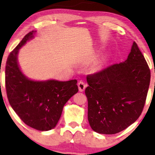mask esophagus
<instances>
[{
	"label": "esophagus",
	"mask_w": 155,
	"mask_h": 155,
	"mask_svg": "<svg viewBox=\"0 0 155 155\" xmlns=\"http://www.w3.org/2000/svg\"><path fill=\"white\" fill-rule=\"evenodd\" d=\"M78 91H79L80 92H83V91H84L85 88H86V84H85L84 82H83L81 81L78 82Z\"/></svg>",
	"instance_id": "1"
}]
</instances>
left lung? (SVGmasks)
Returning a JSON list of instances; mask_svg holds the SVG:
<instances>
[{"mask_svg": "<svg viewBox=\"0 0 155 155\" xmlns=\"http://www.w3.org/2000/svg\"><path fill=\"white\" fill-rule=\"evenodd\" d=\"M88 120L94 131L115 134L142 113L150 81L145 58L134 42L128 58L86 77Z\"/></svg>", "mask_w": 155, "mask_h": 155, "instance_id": "8db88e82", "label": "left lung"}]
</instances>
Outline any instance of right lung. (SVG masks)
<instances>
[{
    "label": "right lung",
    "mask_w": 155,
    "mask_h": 155,
    "mask_svg": "<svg viewBox=\"0 0 155 155\" xmlns=\"http://www.w3.org/2000/svg\"><path fill=\"white\" fill-rule=\"evenodd\" d=\"M31 31L8 56L5 67V88L12 108L25 124L41 131L56 126L67 102L78 92L77 81H35L24 74L18 63L19 49L34 38Z\"/></svg>",
    "instance_id": "right-lung-1"
}]
</instances>
